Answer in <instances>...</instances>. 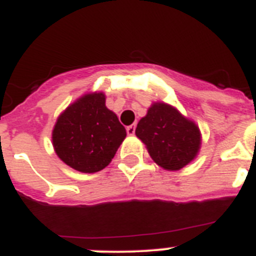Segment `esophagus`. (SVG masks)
Returning <instances> with one entry per match:
<instances>
[{"label":"esophagus","mask_w":256,"mask_h":256,"mask_svg":"<svg viewBox=\"0 0 256 256\" xmlns=\"http://www.w3.org/2000/svg\"><path fill=\"white\" fill-rule=\"evenodd\" d=\"M134 132H136V126H134V124L126 126V133H128V136H133V134H134Z\"/></svg>","instance_id":"1"}]
</instances>
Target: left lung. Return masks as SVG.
Here are the masks:
<instances>
[{
  "label": "left lung",
  "mask_w": 256,
  "mask_h": 256,
  "mask_svg": "<svg viewBox=\"0 0 256 256\" xmlns=\"http://www.w3.org/2000/svg\"><path fill=\"white\" fill-rule=\"evenodd\" d=\"M136 136L151 159L165 170H180L198 156L201 132L198 124L174 106L154 102L136 128Z\"/></svg>",
  "instance_id": "left-lung-1"
}]
</instances>
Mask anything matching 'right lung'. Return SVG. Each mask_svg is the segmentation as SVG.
I'll list each match as a JSON object with an SVG mask.
<instances>
[{"label":"right lung","mask_w":256,"mask_h":256,"mask_svg":"<svg viewBox=\"0 0 256 256\" xmlns=\"http://www.w3.org/2000/svg\"><path fill=\"white\" fill-rule=\"evenodd\" d=\"M105 101L104 92L86 94L58 115L52 146L70 168L82 173L102 170L126 138V128Z\"/></svg>","instance_id":"right-lung-1"}]
</instances>
